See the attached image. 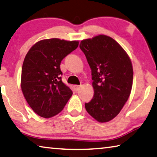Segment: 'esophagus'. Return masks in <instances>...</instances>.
Listing matches in <instances>:
<instances>
[{"mask_svg": "<svg viewBox=\"0 0 157 157\" xmlns=\"http://www.w3.org/2000/svg\"><path fill=\"white\" fill-rule=\"evenodd\" d=\"M73 87H74V89H75V91L79 90V88H80V86H79V85H75Z\"/></svg>", "mask_w": 157, "mask_h": 157, "instance_id": "34e87169", "label": "esophagus"}]
</instances>
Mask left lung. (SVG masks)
I'll list each match as a JSON object with an SVG mask.
<instances>
[{"label":"left lung","instance_id":"8db88e82","mask_svg":"<svg viewBox=\"0 0 157 157\" xmlns=\"http://www.w3.org/2000/svg\"><path fill=\"white\" fill-rule=\"evenodd\" d=\"M79 47L90 67L94 89L93 98L85 108L95 120L108 122L120 113L130 95L132 62L120 44L109 36L83 40Z\"/></svg>","mask_w":157,"mask_h":157}]
</instances>
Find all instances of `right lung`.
Here are the masks:
<instances>
[{
	"label": "right lung",
	"mask_w": 157,
	"mask_h": 157,
	"mask_svg": "<svg viewBox=\"0 0 157 157\" xmlns=\"http://www.w3.org/2000/svg\"><path fill=\"white\" fill-rule=\"evenodd\" d=\"M78 44L77 40H42L33 44L25 56L21 89L29 106L42 117L58 115L72 96V90L62 81L60 63Z\"/></svg>",
	"instance_id": "obj_1"
}]
</instances>
